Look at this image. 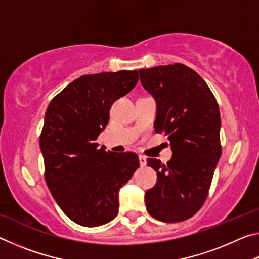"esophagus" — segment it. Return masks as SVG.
Listing matches in <instances>:
<instances>
[{
	"label": "esophagus",
	"instance_id": "1",
	"mask_svg": "<svg viewBox=\"0 0 259 259\" xmlns=\"http://www.w3.org/2000/svg\"><path fill=\"white\" fill-rule=\"evenodd\" d=\"M139 163H140V165H142V166L146 165V156L139 155Z\"/></svg>",
	"mask_w": 259,
	"mask_h": 259
}]
</instances>
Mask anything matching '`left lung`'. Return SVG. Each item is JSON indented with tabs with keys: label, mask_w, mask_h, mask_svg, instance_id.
Here are the masks:
<instances>
[{
	"label": "left lung",
	"mask_w": 259,
	"mask_h": 259,
	"mask_svg": "<svg viewBox=\"0 0 259 259\" xmlns=\"http://www.w3.org/2000/svg\"><path fill=\"white\" fill-rule=\"evenodd\" d=\"M140 82L156 102L157 134L168 136L171 160L147 159L157 174L145 193L148 213L177 223L199 211L208 196L222 154L217 100L198 73L183 64L139 69Z\"/></svg>",
	"instance_id": "8db88e82"
}]
</instances>
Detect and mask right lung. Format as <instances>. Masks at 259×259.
<instances>
[{
    "label": "right lung",
    "mask_w": 259,
    "mask_h": 259,
    "mask_svg": "<svg viewBox=\"0 0 259 259\" xmlns=\"http://www.w3.org/2000/svg\"><path fill=\"white\" fill-rule=\"evenodd\" d=\"M137 82L138 71L82 75L47 108L40 137L47 185L63 212L81 226L113 221L120 188L139 168L135 153L106 152L96 143L108 124L112 104Z\"/></svg>",
    "instance_id": "1"
}]
</instances>
